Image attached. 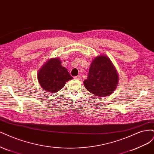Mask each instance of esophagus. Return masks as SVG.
<instances>
[{
  "mask_svg": "<svg viewBox=\"0 0 154 154\" xmlns=\"http://www.w3.org/2000/svg\"><path fill=\"white\" fill-rule=\"evenodd\" d=\"M74 78H75V79H77V80H80V79H81V77L80 75H77V76L74 77Z\"/></svg>",
  "mask_w": 154,
  "mask_h": 154,
  "instance_id": "1",
  "label": "esophagus"
}]
</instances>
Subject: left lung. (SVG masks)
<instances>
[{
  "label": "left lung",
  "mask_w": 154,
  "mask_h": 154,
  "mask_svg": "<svg viewBox=\"0 0 154 154\" xmlns=\"http://www.w3.org/2000/svg\"><path fill=\"white\" fill-rule=\"evenodd\" d=\"M118 82V73L110 59L106 56H98L91 64L84 85L97 97H105L115 90Z\"/></svg>",
  "instance_id": "8db88e82"
}]
</instances>
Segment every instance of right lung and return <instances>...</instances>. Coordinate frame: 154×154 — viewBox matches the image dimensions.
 <instances>
[{"label": "right lung", "instance_id": "1", "mask_svg": "<svg viewBox=\"0 0 154 154\" xmlns=\"http://www.w3.org/2000/svg\"><path fill=\"white\" fill-rule=\"evenodd\" d=\"M73 77L66 68L61 66L59 58H51L40 68L38 80L44 90L55 93L64 86Z\"/></svg>", "mask_w": 154, "mask_h": 154}]
</instances>
